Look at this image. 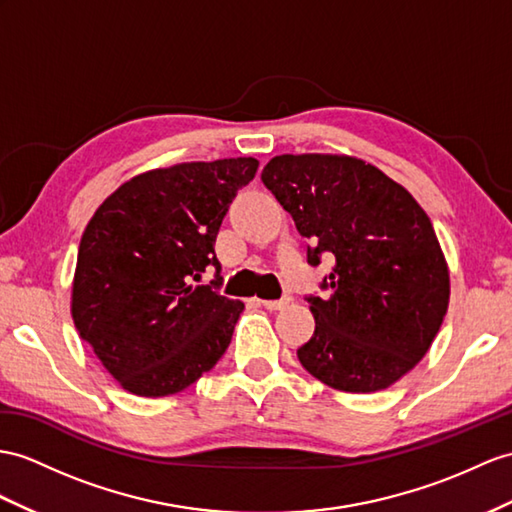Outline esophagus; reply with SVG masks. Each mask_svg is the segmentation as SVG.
I'll return each instance as SVG.
<instances>
[{"label":"esophagus","instance_id":"1","mask_svg":"<svg viewBox=\"0 0 512 512\" xmlns=\"http://www.w3.org/2000/svg\"><path fill=\"white\" fill-rule=\"evenodd\" d=\"M260 304H263L267 310H280L286 304H289V297H282V299H260Z\"/></svg>","mask_w":512,"mask_h":512}]
</instances>
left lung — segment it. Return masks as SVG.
Segmentation results:
<instances>
[{
  "label": "left lung",
  "instance_id": "1",
  "mask_svg": "<svg viewBox=\"0 0 512 512\" xmlns=\"http://www.w3.org/2000/svg\"><path fill=\"white\" fill-rule=\"evenodd\" d=\"M260 180L310 239L308 265L334 260L306 295L315 334L302 367L332 389L376 393L426 356L450 302V273L428 215L404 186L358 158L284 154Z\"/></svg>",
  "mask_w": 512,
  "mask_h": 512
}]
</instances>
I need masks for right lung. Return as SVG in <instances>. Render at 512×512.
<instances>
[{"instance_id": "obj_1", "label": "right lung", "mask_w": 512, "mask_h": 512, "mask_svg": "<svg viewBox=\"0 0 512 512\" xmlns=\"http://www.w3.org/2000/svg\"><path fill=\"white\" fill-rule=\"evenodd\" d=\"M258 160L156 169L121 184L86 226L71 315L80 339L123 389L165 397L226 354L243 302L221 295L215 241ZM216 267L210 285H197Z\"/></svg>"}]
</instances>
